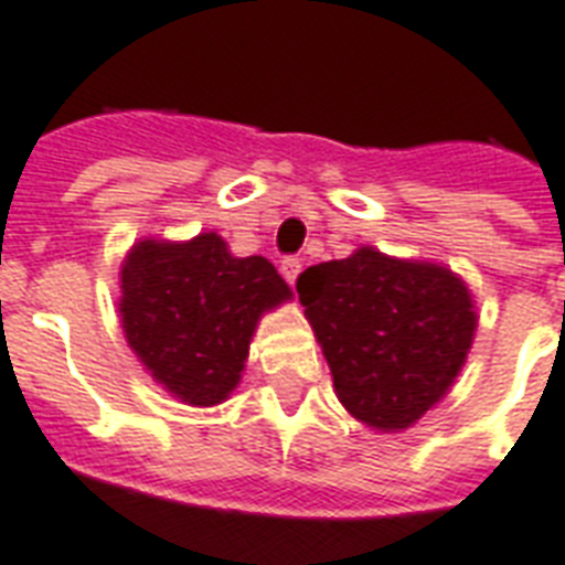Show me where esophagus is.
<instances>
[{"label": "esophagus", "mask_w": 565, "mask_h": 565, "mask_svg": "<svg viewBox=\"0 0 565 565\" xmlns=\"http://www.w3.org/2000/svg\"><path fill=\"white\" fill-rule=\"evenodd\" d=\"M299 271H302V259H299V257H284L281 259V275L287 278V281L296 284Z\"/></svg>", "instance_id": "1"}]
</instances>
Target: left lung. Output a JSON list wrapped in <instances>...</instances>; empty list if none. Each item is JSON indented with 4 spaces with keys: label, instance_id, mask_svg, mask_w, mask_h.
<instances>
[{
    "label": "left lung",
    "instance_id": "1",
    "mask_svg": "<svg viewBox=\"0 0 565 565\" xmlns=\"http://www.w3.org/2000/svg\"><path fill=\"white\" fill-rule=\"evenodd\" d=\"M296 294L339 403L381 433L408 429L450 391L478 327L460 275L375 247L308 266Z\"/></svg>",
    "mask_w": 565,
    "mask_h": 565
}]
</instances>
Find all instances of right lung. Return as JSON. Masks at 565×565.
I'll return each instance as SVG.
<instances>
[{
  "mask_svg": "<svg viewBox=\"0 0 565 565\" xmlns=\"http://www.w3.org/2000/svg\"><path fill=\"white\" fill-rule=\"evenodd\" d=\"M266 257H233L217 233L141 238L120 266V323L150 379L186 405L223 403L259 318L290 299Z\"/></svg>",
  "mask_w": 565,
  "mask_h": 565,
  "instance_id": "obj_1",
  "label": "right lung"
}]
</instances>
